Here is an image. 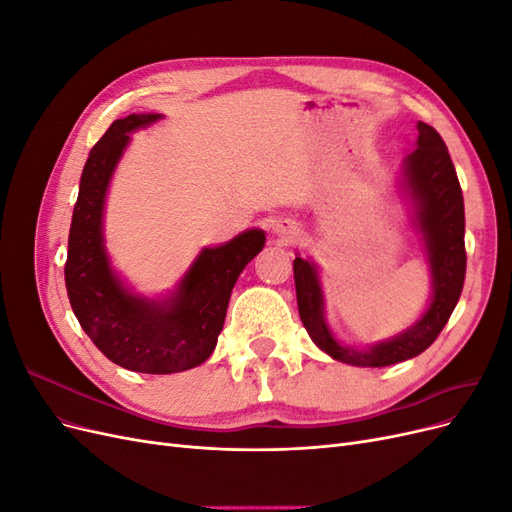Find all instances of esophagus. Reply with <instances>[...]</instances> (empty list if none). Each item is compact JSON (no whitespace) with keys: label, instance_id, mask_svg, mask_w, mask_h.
<instances>
[{"label":"esophagus","instance_id":"obj_1","mask_svg":"<svg viewBox=\"0 0 512 512\" xmlns=\"http://www.w3.org/2000/svg\"><path fill=\"white\" fill-rule=\"evenodd\" d=\"M299 232H301L299 224L292 222V220H282L280 224L275 226V235H277V239H280V243H284V245H288V243L297 239Z\"/></svg>","mask_w":512,"mask_h":512}]
</instances>
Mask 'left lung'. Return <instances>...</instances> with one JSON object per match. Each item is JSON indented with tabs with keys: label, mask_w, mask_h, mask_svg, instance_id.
<instances>
[{
	"label": "left lung",
	"mask_w": 512,
	"mask_h": 512,
	"mask_svg": "<svg viewBox=\"0 0 512 512\" xmlns=\"http://www.w3.org/2000/svg\"><path fill=\"white\" fill-rule=\"evenodd\" d=\"M416 130L418 141L404 164V183L414 198L416 220L423 232L433 277V299L425 316L389 342L365 350L344 348L324 322L322 290L314 265L303 258H294L292 262L303 327L312 342L335 361L356 367H386L418 356L436 342L461 297L468 260L463 243L466 213L461 185L442 136L423 121H418Z\"/></svg>",
	"instance_id": "left-lung-1"
}]
</instances>
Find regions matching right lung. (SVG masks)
Masks as SVG:
<instances>
[{"label": "right lung", "instance_id": "add662e5", "mask_svg": "<svg viewBox=\"0 0 512 512\" xmlns=\"http://www.w3.org/2000/svg\"><path fill=\"white\" fill-rule=\"evenodd\" d=\"M160 115L117 119L89 151L76 198L66 260V290L76 320L113 363L141 374H175L205 363L224 327L237 277L265 245V232L247 230L200 252L175 297L145 301L113 275L102 245L108 181L136 128Z\"/></svg>", "mask_w": 512, "mask_h": 512}]
</instances>
